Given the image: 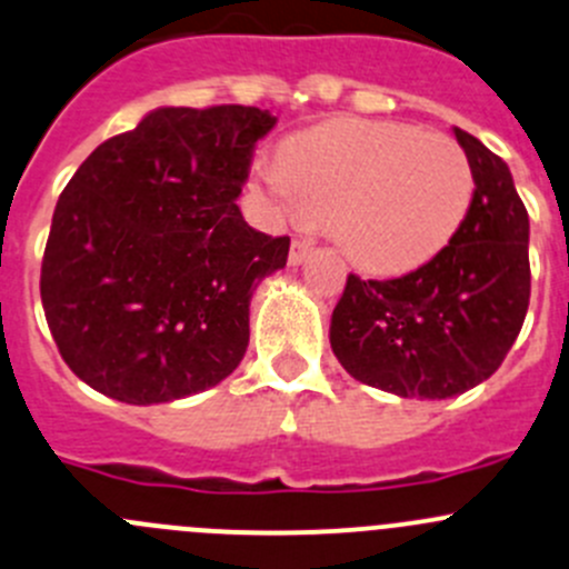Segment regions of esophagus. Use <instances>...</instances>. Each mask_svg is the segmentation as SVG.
Here are the masks:
<instances>
[{
	"label": "esophagus",
	"instance_id": "34e87169",
	"mask_svg": "<svg viewBox=\"0 0 569 569\" xmlns=\"http://www.w3.org/2000/svg\"><path fill=\"white\" fill-rule=\"evenodd\" d=\"M313 250V241L311 239H295L291 241V250H289V263H302L308 258V252Z\"/></svg>",
	"mask_w": 569,
	"mask_h": 569
}]
</instances>
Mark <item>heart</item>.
<instances>
[{
  "mask_svg": "<svg viewBox=\"0 0 569 569\" xmlns=\"http://www.w3.org/2000/svg\"><path fill=\"white\" fill-rule=\"evenodd\" d=\"M280 206L330 224L345 256L395 274L437 258L472 206L470 158L445 136L389 121H330L291 138L263 169Z\"/></svg>",
  "mask_w": 569,
  "mask_h": 569,
  "instance_id": "1",
  "label": "heart"
}]
</instances>
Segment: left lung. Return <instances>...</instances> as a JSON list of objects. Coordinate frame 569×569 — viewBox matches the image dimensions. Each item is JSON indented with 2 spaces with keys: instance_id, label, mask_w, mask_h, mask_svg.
Wrapping results in <instances>:
<instances>
[{
  "instance_id": "obj_1",
  "label": "left lung",
  "mask_w": 569,
  "mask_h": 569,
  "mask_svg": "<svg viewBox=\"0 0 569 569\" xmlns=\"http://www.w3.org/2000/svg\"><path fill=\"white\" fill-rule=\"evenodd\" d=\"M476 191L448 247L391 280L347 274L330 347L361 383L445 400L487 380L526 322L531 297L528 211L509 167L456 127Z\"/></svg>"
}]
</instances>
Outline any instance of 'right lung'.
<instances>
[{
    "label": "right lung",
    "instance_id": "right-lung-1",
    "mask_svg": "<svg viewBox=\"0 0 569 569\" xmlns=\"http://www.w3.org/2000/svg\"><path fill=\"white\" fill-rule=\"evenodd\" d=\"M274 121L247 104L158 108L69 180L41 302L60 356L91 389L152 406L239 367L252 291L289 258V236L250 228L236 206Z\"/></svg>",
    "mask_w": 569,
    "mask_h": 569
}]
</instances>
